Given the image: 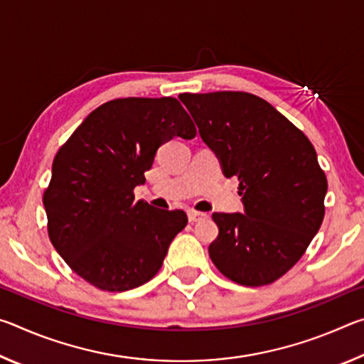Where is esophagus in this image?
Masks as SVG:
<instances>
[{"label":"esophagus","instance_id":"obj_1","mask_svg":"<svg viewBox=\"0 0 364 364\" xmlns=\"http://www.w3.org/2000/svg\"><path fill=\"white\" fill-rule=\"evenodd\" d=\"M188 218L191 223H199V221H205L208 218V215L204 212H197V210H189L188 212Z\"/></svg>","mask_w":364,"mask_h":364}]
</instances>
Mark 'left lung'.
<instances>
[{"mask_svg":"<svg viewBox=\"0 0 364 364\" xmlns=\"http://www.w3.org/2000/svg\"><path fill=\"white\" fill-rule=\"evenodd\" d=\"M223 173L237 176L244 213H213L208 254L237 284H271L297 263L324 218L328 180L304 132L269 102L244 91L183 93Z\"/></svg>","mask_w":364,"mask_h":364,"instance_id":"1","label":"left lung"}]
</instances>
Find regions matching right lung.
Masks as SVG:
<instances>
[{
  "label": "right lung",
  "instance_id": "add662e5",
  "mask_svg": "<svg viewBox=\"0 0 364 364\" xmlns=\"http://www.w3.org/2000/svg\"><path fill=\"white\" fill-rule=\"evenodd\" d=\"M196 133L176 97H120L95 109L60 146L43 204L48 236L80 278L123 292L157 274L188 217L134 200L133 189L160 146Z\"/></svg>",
  "mask_w": 364,
  "mask_h": 364
}]
</instances>
